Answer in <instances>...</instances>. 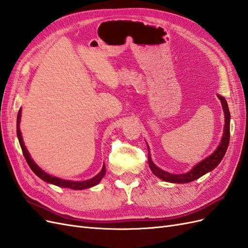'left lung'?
Returning a JSON list of instances; mask_svg holds the SVG:
<instances>
[{
  "label": "left lung",
  "instance_id": "8db88e82",
  "mask_svg": "<svg viewBox=\"0 0 248 248\" xmlns=\"http://www.w3.org/2000/svg\"><path fill=\"white\" fill-rule=\"evenodd\" d=\"M218 96L219 100L221 101V106L224 111V129H223V134L221 138V141L219 146L217 147L215 151L208 156L206 159L202 160L200 163H198L197 166H194L192 170H190L188 172H185V174H170V172H168L166 170H163L159 169L158 167H156L153 163L151 157H150V153H148V162H149V167L151 169L152 172L160 178L163 181L167 182H171V183H189L191 181H194L202 176H204L207 174L208 171H211L214 170L220 161L222 160L224 154L227 152V149L229 147V142H230V120H231V115H230V110L228 107V102L224 99V97L217 95ZM148 151H149V147H148Z\"/></svg>",
  "mask_w": 248,
  "mask_h": 248
}]
</instances>
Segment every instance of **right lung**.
<instances>
[{
  "label": "right lung",
  "mask_w": 248,
  "mask_h": 248,
  "mask_svg": "<svg viewBox=\"0 0 248 248\" xmlns=\"http://www.w3.org/2000/svg\"><path fill=\"white\" fill-rule=\"evenodd\" d=\"M20 116H21V108L18 110L17 114V120H16V133H17V138L19 140V145L21 147L22 150V154H24L25 158L29 164V167L31 168V170L35 172L36 176H38L40 179H42L43 181H46L47 183L57 185L59 187H63V188H70L73 190H80V189H86V188H90V187H93L95 185L98 184L101 179L106 175V166L103 164L102 170H100L99 174H97L94 178L86 180V181H70V180H64L61 178H57L54 176H50L48 174H46V171L42 170L37 164L34 162V160L31 158L30 156L28 150L24 144V140H22L21 138V132L19 129V123H20Z\"/></svg>",
  "instance_id": "1"
}]
</instances>
